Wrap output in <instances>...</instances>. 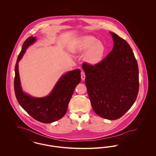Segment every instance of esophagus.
Wrapping results in <instances>:
<instances>
[{
  "instance_id": "obj_1",
  "label": "esophagus",
  "mask_w": 156,
  "mask_h": 156,
  "mask_svg": "<svg viewBox=\"0 0 156 156\" xmlns=\"http://www.w3.org/2000/svg\"><path fill=\"white\" fill-rule=\"evenodd\" d=\"M81 75L82 80H84L85 78V77H86V76H85V73H84L83 71H82Z\"/></svg>"
}]
</instances>
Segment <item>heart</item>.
Instances as JSON below:
<instances>
[{
    "label": "heart",
    "instance_id": "1",
    "mask_svg": "<svg viewBox=\"0 0 156 156\" xmlns=\"http://www.w3.org/2000/svg\"><path fill=\"white\" fill-rule=\"evenodd\" d=\"M73 50L76 52H87L85 59L89 64H96L101 62L106 52L105 45L96 37L85 36L80 38L75 43Z\"/></svg>",
    "mask_w": 156,
    "mask_h": 156
}]
</instances>
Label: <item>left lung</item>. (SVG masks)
<instances>
[{
  "mask_svg": "<svg viewBox=\"0 0 156 156\" xmlns=\"http://www.w3.org/2000/svg\"><path fill=\"white\" fill-rule=\"evenodd\" d=\"M113 48L95 65L83 63L85 82L94 111L108 120L121 118L133 105L139 92V67L129 44L111 32Z\"/></svg>",
  "mask_w": 156,
  "mask_h": 156,
  "instance_id": "obj_1",
  "label": "left lung"
}]
</instances>
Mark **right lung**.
Wrapping results in <instances>:
<instances>
[{"instance_id":"1","label":"right lung","mask_w":156,"mask_h":156,"mask_svg":"<svg viewBox=\"0 0 156 156\" xmlns=\"http://www.w3.org/2000/svg\"><path fill=\"white\" fill-rule=\"evenodd\" d=\"M36 40V37L27 38L18 55L15 68V95L19 104L32 118L40 122L48 123L61 119L66 113L75 88L81 81V71L76 69L63 75L47 97L37 98L25 94L20 85L18 63L26 49Z\"/></svg>"}]
</instances>
